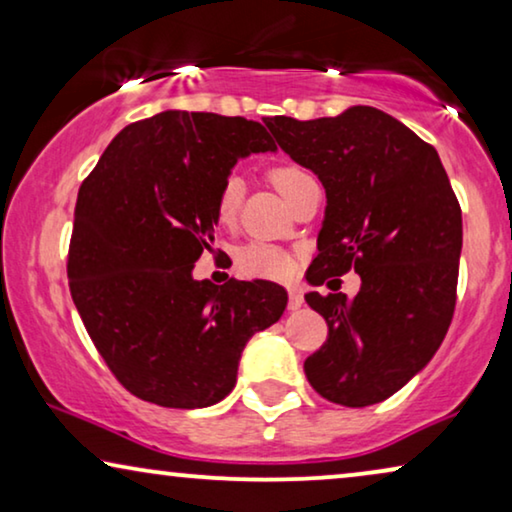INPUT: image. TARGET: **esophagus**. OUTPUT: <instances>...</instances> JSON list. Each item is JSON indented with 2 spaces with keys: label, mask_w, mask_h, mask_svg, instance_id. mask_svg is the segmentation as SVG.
Wrapping results in <instances>:
<instances>
[{
  "label": "esophagus",
  "mask_w": 512,
  "mask_h": 512,
  "mask_svg": "<svg viewBox=\"0 0 512 512\" xmlns=\"http://www.w3.org/2000/svg\"><path fill=\"white\" fill-rule=\"evenodd\" d=\"M305 305V296L300 289H291L289 291V310H300Z\"/></svg>",
  "instance_id": "34e87169"
}]
</instances>
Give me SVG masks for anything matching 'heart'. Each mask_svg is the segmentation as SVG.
Masks as SVG:
<instances>
[{
    "instance_id": "1",
    "label": "heart",
    "mask_w": 512,
    "mask_h": 512,
    "mask_svg": "<svg viewBox=\"0 0 512 512\" xmlns=\"http://www.w3.org/2000/svg\"><path fill=\"white\" fill-rule=\"evenodd\" d=\"M312 174L305 167L282 163L275 165L270 170V181L279 193L284 195V200L289 202L293 191L303 184L305 179H310ZM242 205V181L235 174H230L221 181L219 191L214 198V219L219 226L230 228L237 221ZM237 268L249 277H261V279H275V282H284L291 279L296 272V258L289 251L275 247V244L265 242H249L237 251Z\"/></svg>"
}]
</instances>
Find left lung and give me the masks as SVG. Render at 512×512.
I'll list each match as a JSON object with an SVG mask.
<instances>
[{"label": "left lung", "instance_id": "obj_1", "mask_svg": "<svg viewBox=\"0 0 512 512\" xmlns=\"http://www.w3.org/2000/svg\"><path fill=\"white\" fill-rule=\"evenodd\" d=\"M265 125L326 188L319 256L307 279L321 286L349 270L361 277L354 298L338 289L305 296L328 326L324 345L305 359L307 380L331 403H380L431 361L452 324L457 195L436 149L375 107L314 121L272 116Z\"/></svg>", "mask_w": 512, "mask_h": 512}]
</instances>
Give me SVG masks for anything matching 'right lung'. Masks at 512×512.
<instances>
[{
	"label": "right lung",
	"mask_w": 512,
	"mask_h": 512,
	"mask_svg": "<svg viewBox=\"0 0 512 512\" xmlns=\"http://www.w3.org/2000/svg\"><path fill=\"white\" fill-rule=\"evenodd\" d=\"M275 149L270 132L242 116L163 111L118 132L83 179L69 291L132 396L184 410L219 403L251 335L282 317V286L191 275L214 240V198L230 167Z\"/></svg>",
	"instance_id": "add662e5"
}]
</instances>
